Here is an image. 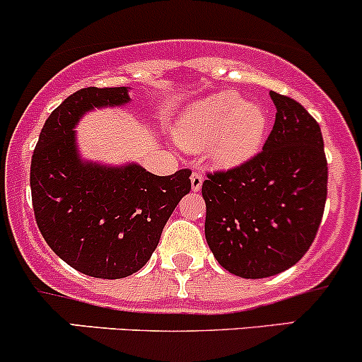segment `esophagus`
<instances>
[{
    "instance_id": "34e87169",
    "label": "esophagus",
    "mask_w": 362,
    "mask_h": 362,
    "mask_svg": "<svg viewBox=\"0 0 362 362\" xmlns=\"http://www.w3.org/2000/svg\"><path fill=\"white\" fill-rule=\"evenodd\" d=\"M202 180H204V178H202V173L194 172L192 177H190V185H192V190H196L197 192V190L202 187Z\"/></svg>"
}]
</instances>
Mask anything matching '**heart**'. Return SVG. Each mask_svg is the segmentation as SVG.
<instances>
[{
	"mask_svg": "<svg viewBox=\"0 0 362 362\" xmlns=\"http://www.w3.org/2000/svg\"><path fill=\"white\" fill-rule=\"evenodd\" d=\"M266 129L268 115L259 103L244 101L235 90H221L189 106L177 139L190 151L209 146L214 165L232 168L261 149Z\"/></svg>",
	"mask_w": 362,
	"mask_h": 362,
	"instance_id": "1",
	"label": "heart"
}]
</instances>
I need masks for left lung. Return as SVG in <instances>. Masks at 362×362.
<instances>
[{"label": "left lung", "mask_w": 362, "mask_h": 362, "mask_svg": "<svg viewBox=\"0 0 362 362\" xmlns=\"http://www.w3.org/2000/svg\"><path fill=\"white\" fill-rule=\"evenodd\" d=\"M269 96L276 118L263 151L202 182L213 256L226 272L252 280L278 275L308 252L327 202L320 125L296 99Z\"/></svg>", "instance_id": "8db88e82"}]
</instances>
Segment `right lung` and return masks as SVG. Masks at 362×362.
I'll use <instances>...</instances> for the list:
<instances>
[{
  "mask_svg": "<svg viewBox=\"0 0 362 362\" xmlns=\"http://www.w3.org/2000/svg\"><path fill=\"white\" fill-rule=\"evenodd\" d=\"M130 101L127 87H86L69 96L39 134L30 163L33 208L42 237L77 272L117 280L149 261L190 170L168 177L136 163L103 166L78 156L75 125L94 108Z\"/></svg>",
  "mask_w": 362,
  "mask_h": 362,
  "instance_id": "right-lung-1",
  "label": "right lung"
}]
</instances>
